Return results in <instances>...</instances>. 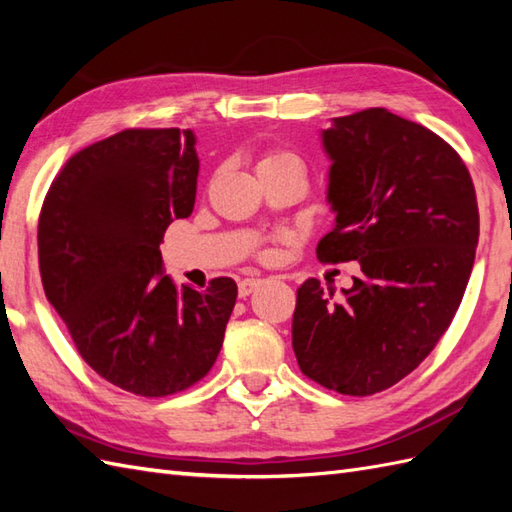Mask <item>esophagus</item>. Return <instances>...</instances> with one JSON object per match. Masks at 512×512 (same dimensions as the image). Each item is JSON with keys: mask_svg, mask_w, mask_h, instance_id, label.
<instances>
[{"mask_svg": "<svg viewBox=\"0 0 512 512\" xmlns=\"http://www.w3.org/2000/svg\"><path fill=\"white\" fill-rule=\"evenodd\" d=\"M259 284H262V279H255V277H246L237 284V290H239V297H248L250 292H255L259 288Z\"/></svg>", "mask_w": 512, "mask_h": 512, "instance_id": "34e87169", "label": "esophagus"}]
</instances>
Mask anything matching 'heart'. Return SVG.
<instances>
[{
	"label": "heart",
	"mask_w": 512,
	"mask_h": 512,
	"mask_svg": "<svg viewBox=\"0 0 512 512\" xmlns=\"http://www.w3.org/2000/svg\"><path fill=\"white\" fill-rule=\"evenodd\" d=\"M270 160H297L292 154H286V151H275V154H270L264 162H270Z\"/></svg>",
	"instance_id": "b5f03b06"
}]
</instances>
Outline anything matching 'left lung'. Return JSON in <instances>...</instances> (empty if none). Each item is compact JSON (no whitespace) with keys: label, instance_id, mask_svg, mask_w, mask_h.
I'll return each instance as SVG.
<instances>
[{"label":"left lung","instance_id":"obj_1","mask_svg":"<svg viewBox=\"0 0 512 512\" xmlns=\"http://www.w3.org/2000/svg\"><path fill=\"white\" fill-rule=\"evenodd\" d=\"M321 143L336 217L317 257L356 259L363 275L341 301L303 281L292 350L314 383L372 396L411 374L460 308L480 237L475 187L451 145L385 107L332 118Z\"/></svg>","mask_w":512,"mask_h":512}]
</instances>
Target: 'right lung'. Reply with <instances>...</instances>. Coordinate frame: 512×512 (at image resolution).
Segmentation results:
<instances>
[{
    "mask_svg": "<svg viewBox=\"0 0 512 512\" xmlns=\"http://www.w3.org/2000/svg\"><path fill=\"white\" fill-rule=\"evenodd\" d=\"M200 160L191 129H125L74 154L39 215L48 301L96 374L160 398L209 374L222 350L237 284L176 286L160 242L189 217Z\"/></svg>",
    "mask_w": 512,
    "mask_h": 512,
    "instance_id": "right-lung-1",
    "label": "right lung"
}]
</instances>
